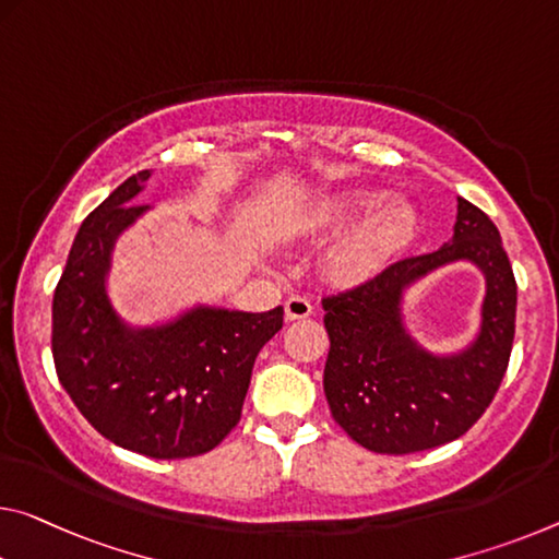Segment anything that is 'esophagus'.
Here are the masks:
<instances>
[{
  "mask_svg": "<svg viewBox=\"0 0 559 559\" xmlns=\"http://www.w3.org/2000/svg\"><path fill=\"white\" fill-rule=\"evenodd\" d=\"M311 313H313V306L306 296H290L286 300V318H288V321H298V318H308Z\"/></svg>",
  "mask_w": 559,
  "mask_h": 559,
  "instance_id": "obj_1",
  "label": "esophagus"
}]
</instances>
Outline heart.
Segmentation results:
<instances>
[{
	"instance_id": "obj_1",
	"label": "heart",
	"mask_w": 559,
	"mask_h": 559,
	"mask_svg": "<svg viewBox=\"0 0 559 559\" xmlns=\"http://www.w3.org/2000/svg\"><path fill=\"white\" fill-rule=\"evenodd\" d=\"M373 186H341L313 197L304 211L308 231L328 234L348 226L328 251V265L345 281H368L383 273L420 226V211L403 197L385 199Z\"/></svg>"
}]
</instances>
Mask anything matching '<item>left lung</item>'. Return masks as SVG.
<instances>
[{
  "label": "left lung",
  "instance_id": "obj_1",
  "mask_svg": "<svg viewBox=\"0 0 559 559\" xmlns=\"http://www.w3.org/2000/svg\"><path fill=\"white\" fill-rule=\"evenodd\" d=\"M471 262L484 273L481 323L463 349H425L404 321L406 290L430 272ZM518 283L498 226L457 199L453 238L373 281L323 298L331 335L323 391L335 423L373 453L405 455L465 436L498 393L515 338Z\"/></svg>",
  "mask_w": 559,
  "mask_h": 559
}]
</instances>
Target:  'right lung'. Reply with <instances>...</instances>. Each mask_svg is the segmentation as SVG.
<instances>
[{"instance_id":"right-lung-1","label":"right lung","mask_w":559,"mask_h":559,"mask_svg":"<svg viewBox=\"0 0 559 559\" xmlns=\"http://www.w3.org/2000/svg\"><path fill=\"white\" fill-rule=\"evenodd\" d=\"M148 179L129 176L79 226L51 304V353L64 391L104 438L174 460L209 453L231 432L283 306L251 313L197 304L152 325L121 318L109 296L111 255L152 211L134 201Z\"/></svg>"}]
</instances>
